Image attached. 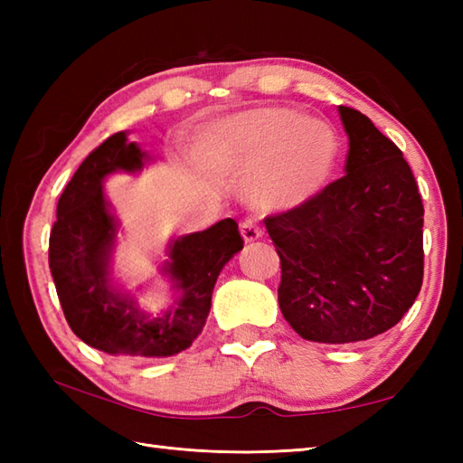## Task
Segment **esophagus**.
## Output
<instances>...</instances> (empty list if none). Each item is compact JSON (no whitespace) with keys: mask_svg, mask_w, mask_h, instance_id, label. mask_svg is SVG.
<instances>
[{"mask_svg":"<svg viewBox=\"0 0 463 463\" xmlns=\"http://www.w3.org/2000/svg\"><path fill=\"white\" fill-rule=\"evenodd\" d=\"M241 234H242V239L247 241V242H252V241H257L260 234H262V231H260V226H259V222L257 221H252V219H247V221H242L241 222Z\"/></svg>","mask_w":463,"mask_h":463,"instance_id":"34e87169","label":"esophagus"}]
</instances>
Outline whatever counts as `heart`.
Wrapping results in <instances>:
<instances>
[{
	"instance_id": "obj_1",
	"label": "heart",
	"mask_w": 463,
	"mask_h": 463,
	"mask_svg": "<svg viewBox=\"0 0 463 463\" xmlns=\"http://www.w3.org/2000/svg\"><path fill=\"white\" fill-rule=\"evenodd\" d=\"M193 156L206 169L257 173L254 203L284 209L307 199L326 179L336 156V137L322 121L259 109L211 127L196 141Z\"/></svg>"
}]
</instances>
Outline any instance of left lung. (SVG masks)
Wrapping results in <instances>:
<instances>
[{
    "mask_svg": "<svg viewBox=\"0 0 463 463\" xmlns=\"http://www.w3.org/2000/svg\"><path fill=\"white\" fill-rule=\"evenodd\" d=\"M344 176L264 219L280 257L279 304L304 340L350 344L390 330L424 279V204L410 165L366 115L338 107Z\"/></svg>",
    "mask_w": 463,
    "mask_h": 463,
    "instance_id": "left-lung-1",
    "label": "left lung"
}]
</instances>
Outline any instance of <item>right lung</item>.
<instances>
[{
    "instance_id": "1",
    "label": "right lung",
    "mask_w": 463,
    "mask_h": 463,
    "mask_svg": "<svg viewBox=\"0 0 463 463\" xmlns=\"http://www.w3.org/2000/svg\"><path fill=\"white\" fill-rule=\"evenodd\" d=\"M151 156L119 131L80 165L57 203L49 234V269L69 328L87 346L123 358H165L186 350L211 310L222 267L242 250L239 224L224 219L211 229L169 242V274L176 298L161 317L143 312L111 280L117 222L103 193L107 175L139 173Z\"/></svg>"
}]
</instances>
